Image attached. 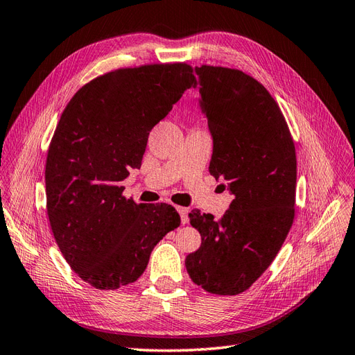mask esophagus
<instances>
[{
  "label": "esophagus",
  "instance_id": "34e87169",
  "mask_svg": "<svg viewBox=\"0 0 355 355\" xmlns=\"http://www.w3.org/2000/svg\"><path fill=\"white\" fill-rule=\"evenodd\" d=\"M178 212L180 214V221H182V224H188V212H189L188 207L178 206Z\"/></svg>",
  "mask_w": 355,
  "mask_h": 355
}]
</instances>
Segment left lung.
<instances>
[{
  "label": "left lung",
  "mask_w": 355,
  "mask_h": 355,
  "mask_svg": "<svg viewBox=\"0 0 355 355\" xmlns=\"http://www.w3.org/2000/svg\"><path fill=\"white\" fill-rule=\"evenodd\" d=\"M196 72L214 138L209 173L227 180L233 200L220 220L189 214L202 245L185 266L206 292L238 295L268 270L292 227L295 146L279 103L253 76L209 64Z\"/></svg>",
  "instance_id": "obj_1"
}]
</instances>
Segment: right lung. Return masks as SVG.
I'll return each instance as SVG.
<instances>
[{"mask_svg":"<svg viewBox=\"0 0 355 355\" xmlns=\"http://www.w3.org/2000/svg\"><path fill=\"white\" fill-rule=\"evenodd\" d=\"M196 84L187 63L116 69L83 85L60 117L45 168L48 218L66 262L93 288L134 283L179 227L175 207L137 205L122 180L140 168L152 128Z\"/></svg>","mask_w":355,"mask_h":355,"instance_id":"right-lung-1","label":"right lung"}]
</instances>
